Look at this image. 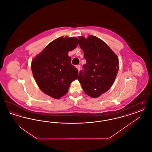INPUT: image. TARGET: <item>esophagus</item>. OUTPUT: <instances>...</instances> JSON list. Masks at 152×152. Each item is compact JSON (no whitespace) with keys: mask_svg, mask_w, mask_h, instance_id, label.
<instances>
[{"mask_svg":"<svg viewBox=\"0 0 152 152\" xmlns=\"http://www.w3.org/2000/svg\"><path fill=\"white\" fill-rule=\"evenodd\" d=\"M76 68L77 69V70H78V71L79 72L80 70V65H77L76 66Z\"/></svg>","mask_w":152,"mask_h":152,"instance_id":"obj_1","label":"esophagus"}]
</instances>
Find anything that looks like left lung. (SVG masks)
<instances>
[{
    "label": "left lung",
    "instance_id": "1",
    "mask_svg": "<svg viewBox=\"0 0 152 152\" xmlns=\"http://www.w3.org/2000/svg\"><path fill=\"white\" fill-rule=\"evenodd\" d=\"M78 37L87 61L79 73L78 80L87 95L96 98L113 85L119 69L118 58L100 39L92 35Z\"/></svg>",
    "mask_w": 152,
    "mask_h": 152
}]
</instances>
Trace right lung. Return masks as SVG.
<instances>
[{
    "instance_id": "add662e5",
    "label": "right lung",
    "mask_w": 152,
    "mask_h": 152,
    "mask_svg": "<svg viewBox=\"0 0 152 152\" xmlns=\"http://www.w3.org/2000/svg\"><path fill=\"white\" fill-rule=\"evenodd\" d=\"M79 40L74 37H60L52 41L34 58L31 69L38 87L52 98L65 95L78 71L71 64L68 52L76 48Z\"/></svg>"
}]
</instances>
